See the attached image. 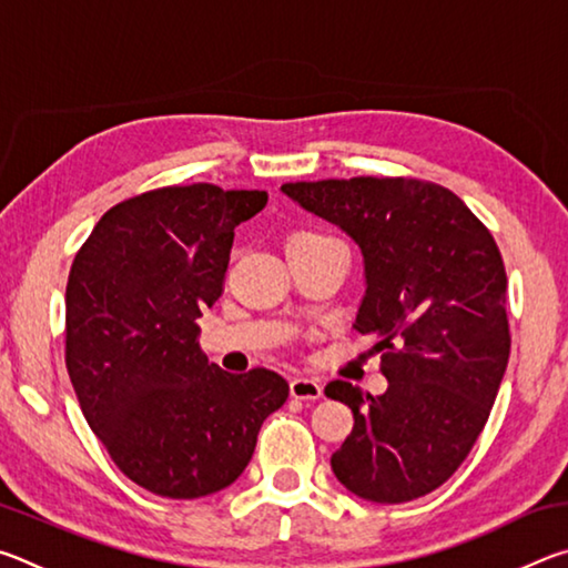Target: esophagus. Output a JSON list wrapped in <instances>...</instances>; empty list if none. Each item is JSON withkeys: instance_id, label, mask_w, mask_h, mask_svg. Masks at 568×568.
Masks as SVG:
<instances>
[{"instance_id": "1", "label": "esophagus", "mask_w": 568, "mask_h": 568, "mask_svg": "<svg viewBox=\"0 0 568 568\" xmlns=\"http://www.w3.org/2000/svg\"><path fill=\"white\" fill-rule=\"evenodd\" d=\"M291 396L297 400H318L323 396V386L315 378H293Z\"/></svg>"}]
</instances>
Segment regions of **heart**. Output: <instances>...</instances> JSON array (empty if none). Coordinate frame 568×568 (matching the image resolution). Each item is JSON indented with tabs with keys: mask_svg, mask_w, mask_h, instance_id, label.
Masks as SVG:
<instances>
[{
	"mask_svg": "<svg viewBox=\"0 0 568 568\" xmlns=\"http://www.w3.org/2000/svg\"><path fill=\"white\" fill-rule=\"evenodd\" d=\"M318 237H325V235H318V233H295L291 240H287V245H291V243H307V240H318Z\"/></svg>",
	"mask_w": 568,
	"mask_h": 568,
	"instance_id": "heart-1",
	"label": "heart"
}]
</instances>
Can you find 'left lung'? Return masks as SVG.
Listing matches in <instances>:
<instances>
[{"instance_id": "obj_1", "label": "left lung", "mask_w": 568, "mask_h": 568, "mask_svg": "<svg viewBox=\"0 0 568 568\" xmlns=\"http://www.w3.org/2000/svg\"><path fill=\"white\" fill-rule=\"evenodd\" d=\"M287 197L358 243L365 295L353 328L376 338L383 396L331 381L353 410L335 478L376 504H406L456 474L484 430L511 353L506 271L488 227L436 182H285Z\"/></svg>"}]
</instances>
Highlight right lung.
Wrapping results in <instances>:
<instances>
[{
  "label": "right lung",
  "instance_id": "obj_1",
  "mask_svg": "<svg viewBox=\"0 0 568 568\" xmlns=\"http://www.w3.org/2000/svg\"><path fill=\"white\" fill-rule=\"evenodd\" d=\"M265 203V190L207 182L150 190L110 207L74 255L67 373L110 458L158 496L233 484L291 390L267 368L225 373L197 343V318L223 295L235 227Z\"/></svg>",
  "mask_w": 568,
  "mask_h": 568
}]
</instances>
